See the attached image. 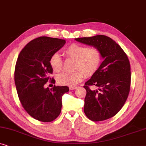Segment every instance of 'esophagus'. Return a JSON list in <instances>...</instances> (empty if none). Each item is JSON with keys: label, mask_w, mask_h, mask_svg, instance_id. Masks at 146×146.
I'll use <instances>...</instances> for the list:
<instances>
[{"label": "esophagus", "mask_w": 146, "mask_h": 146, "mask_svg": "<svg viewBox=\"0 0 146 146\" xmlns=\"http://www.w3.org/2000/svg\"><path fill=\"white\" fill-rule=\"evenodd\" d=\"M69 88H70V90H73L76 89L77 87H76V86H70Z\"/></svg>", "instance_id": "esophagus-1"}]
</instances>
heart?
<instances>
[{
	"label": "heart",
	"mask_w": 146,
	"mask_h": 146,
	"mask_svg": "<svg viewBox=\"0 0 146 146\" xmlns=\"http://www.w3.org/2000/svg\"><path fill=\"white\" fill-rule=\"evenodd\" d=\"M68 56L75 59L73 72H63L58 75L57 82L59 84L74 86L86 76H91L98 69L100 64L102 56L98 50L95 48H88L78 44H72L64 50ZM52 69L58 72L62 68V60L59 54L54 53L49 59Z\"/></svg>",
	"instance_id": "obj_1"
}]
</instances>
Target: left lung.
Here are the masks:
<instances>
[{
    "mask_svg": "<svg viewBox=\"0 0 146 146\" xmlns=\"http://www.w3.org/2000/svg\"><path fill=\"white\" fill-rule=\"evenodd\" d=\"M75 40L97 48L103 59L97 71L84 86L86 90L84 111L94 121L110 118L120 110L128 96L131 82L128 58L119 45L106 36ZM94 85L97 89L89 88Z\"/></svg>",
    "mask_w": 146,
    "mask_h": 146,
    "instance_id": "8db88e82",
    "label": "left lung"
}]
</instances>
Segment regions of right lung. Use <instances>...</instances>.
Here are the masks:
<instances>
[{
	"label": "right lung",
	"mask_w": 146,
	"mask_h": 146,
	"mask_svg": "<svg viewBox=\"0 0 146 146\" xmlns=\"http://www.w3.org/2000/svg\"><path fill=\"white\" fill-rule=\"evenodd\" d=\"M66 40L41 36L30 42L20 52L16 64L15 82L21 104L34 118L50 122L61 112L62 98L69 91L68 86L45 88L52 74L50 58L62 48Z\"/></svg>",
	"instance_id": "obj_1"
}]
</instances>
